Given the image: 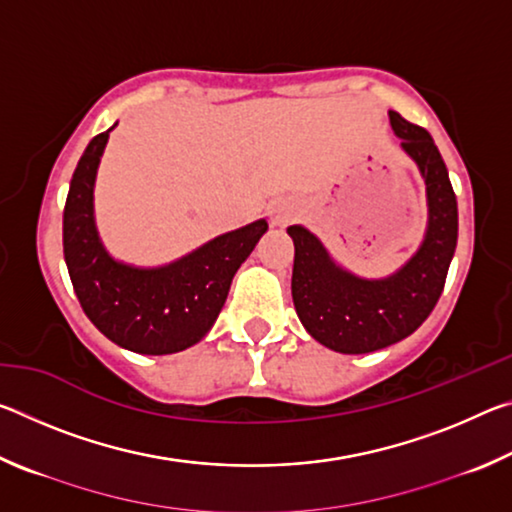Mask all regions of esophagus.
<instances>
[{"label": "esophagus", "mask_w": 512, "mask_h": 512, "mask_svg": "<svg viewBox=\"0 0 512 512\" xmlns=\"http://www.w3.org/2000/svg\"><path fill=\"white\" fill-rule=\"evenodd\" d=\"M268 216H271V223L273 225H287V223H291L293 219H296V207L293 205H289V203H284V201H277V203H273L271 205V210H268Z\"/></svg>", "instance_id": "obj_1"}]
</instances>
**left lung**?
<instances>
[{
    "mask_svg": "<svg viewBox=\"0 0 512 512\" xmlns=\"http://www.w3.org/2000/svg\"><path fill=\"white\" fill-rule=\"evenodd\" d=\"M388 117L427 185L429 228L418 253L386 280H361L336 266L309 230L289 228L293 305L318 343L343 354L375 352L413 334L436 307L456 250L458 205L443 155L422 126L395 110Z\"/></svg>",
    "mask_w": 512,
    "mask_h": 512,
    "instance_id": "left-lung-1",
    "label": "left lung"
}]
</instances>
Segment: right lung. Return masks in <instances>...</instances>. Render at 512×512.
I'll return each mask as SVG.
<instances>
[{
  "mask_svg": "<svg viewBox=\"0 0 512 512\" xmlns=\"http://www.w3.org/2000/svg\"><path fill=\"white\" fill-rule=\"evenodd\" d=\"M112 131V128H110ZM92 137L76 164L63 212V253L85 316L112 343L137 354H173L210 332L237 268L268 223L255 221L212 239L178 262L135 268L115 262L94 228V176L108 133Z\"/></svg>",
  "mask_w": 512,
  "mask_h": 512,
  "instance_id": "1",
  "label": "right lung"
}]
</instances>
